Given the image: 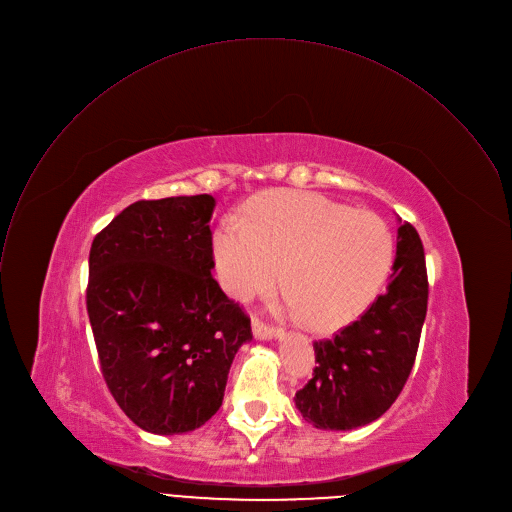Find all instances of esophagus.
Here are the masks:
<instances>
[{
    "instance_id": "esophagus-1",
    "label": "esophagus",
    "mask_w": 512,
    "mask_h": 512,
    "mask_svg": "<svg viewBox=\"0 0 512 512\" xmlns=\"http://www.w3.org/2000/svg\"><path fill=\"white\" fill-rule=\"evenodd\" d=\"M252 333L256 339H272V337H280V329L262 323L260 319H252Z\"/></svg>"
}]
</instances>
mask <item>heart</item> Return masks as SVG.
<instances>
[{"mask_svg": "<svg viewBox=\"0 0 512 512\" xmlns=\"http://www.w3.org/2000/svg\"><path fill=\"white\" fill-rule=\"evenodd\" d=\"M220 284L246 300L288 284L284 306L315 329H339L367 311L395 260L389 226L373 212L311 191H274L250 203L248 218L228 214L214 232Z\"/></svg>", "mask_w": 512, "mask_h": 512, "instance_id": "obj_1", "label": "heart"}]
</instances>
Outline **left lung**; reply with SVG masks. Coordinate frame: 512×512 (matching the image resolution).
Instances as JSON below:
<instances>
[{
    "label": "left lung",
    "instance_id": "8db88e82",
    "mask_svg": "<svg viewBox=\"0 0 512 512\" xmlns=\"http://www.w3.org/2000/svg\"><path fill=\"white\" fill-rule=\"evenodd\" d=\"M426 311L424 246L399 220L387 290L355 323L315 343L313 379L294 397L302 418L319 430H355L381 418L410 377Z\"/></svg>",
    "mask_w": 512,
    "mask_h": 512
}]
</instances>
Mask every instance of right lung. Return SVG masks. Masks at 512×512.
<instances>
[{"instance_id": "right-lung-1", "label": "right lung", "mask_w": 512, "mask_h": 512, "mask_svg": "<svg viewBox=\"0 0 512 512\" xmlns=\"http://www.w3.org/2000/svg\"><path fill=\"white\" fill-rule=\"evenodd\" d=\"M208 193L131 203L92 240L86 309L105 377L141 430L185 434L222 405L250 319L212 276Z\"/></svg>"}]
</instances>
